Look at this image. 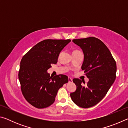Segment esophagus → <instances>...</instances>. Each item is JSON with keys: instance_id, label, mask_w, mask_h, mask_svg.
I'll use <instances>...</instances> for the list:
<instances>
[{"instance_id": "esophagus-1", "label": "esophagus", "mask_w": 128, "mask_h": 128, "mask_svg": "<svg viewBox=\"0 0 128 128\" xmlns=\"http://www.w3.org/2000/svg\"><path fill=\"white\" fill-rule=\"evenodd\" d=\"M68 81H69V82H72V79L71 78H70V77H69L68 78Z\"/></svg>"}]
</instances>
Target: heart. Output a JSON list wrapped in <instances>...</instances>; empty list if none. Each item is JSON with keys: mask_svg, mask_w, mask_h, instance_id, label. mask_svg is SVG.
<instances>
[{"mask_svg": "<svg viewBox=\"0 0 128 128\" xmlns=\"http://www.w3.org/2000/svg\"><path fill=\"white\" fill-rule=\"evenodd\" d=\"M76 51H77V50H76Z\"/></svg>", "mask_w": 128, "mask_h": 128, "instance_id": "obj_1", "label": "heart"}]
</instances>
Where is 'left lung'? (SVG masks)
Returning a JSON list of instances; mask_svg holds the SVG:
<instances>
[{
  "label": "left lung",
  "instance_id": "left-lung-1",
  "mask_svg": "<svg viewBox=\"0 0 128 128\" xmlns=\"http://www.w3.org/2000/svg\"><path fill=\"white\" fill-rule=\"evenodd\" d=\"M81 47L84 54L82 70L88 78L85 81L74 78L76 90L70 93V97L76 104L87 108L96 105L107 94L116 79V63L111 52L104 43L95 37L73 40Z\"/></svg>",
  "mask_w": 128,
  "mask_h": 128
}]
</instances>
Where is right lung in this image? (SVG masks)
Masks as SVG:
<instances>
[{"label":"right lung","mask_w":128,"mask_h":128,"mask_svg":"<svg viewBox=\"0 0 128 128\" xmlns=\"http://www.w3.org/2000/svg\"><path fill=\"white\" fill-rule=\"evenodd\" d=\"M70 40H45L38 43L23 56L18 79L26 100L37 108L53 104L58 91L68 82L66 75L50 76L47 70L57 63L60 52Z\"/></svg>","instance_id":"1"}]
</instances>
